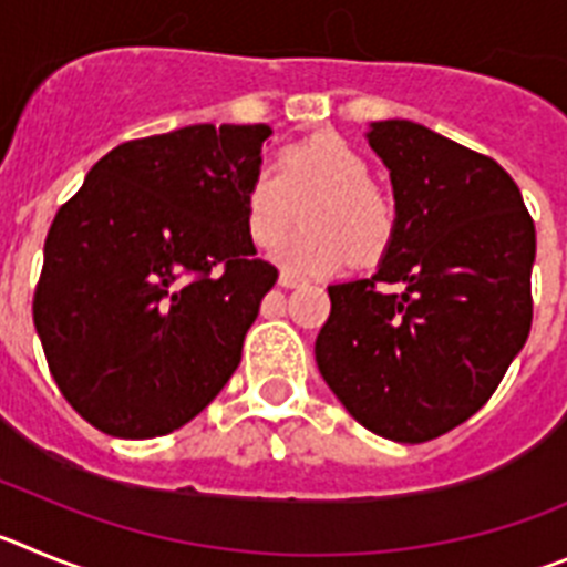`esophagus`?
<instances>
[{
    "label": "esophagus",
    "instance_id": "1",
    "mask_svg": "<svg viewBox=\"0 0 567 567\" xmlns=\"http://www.w3.org/2000/svg\"><path fill=\"white\" fill-rule=\"evenodd\" d=\"M279 285H282V288H299V285H302V279L293 277V274H288V271H282L279 274Z\"/></svg>",
    "mask_w": 567,
    "mask_h": 567
}]
</instances>
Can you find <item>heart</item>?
<instances>
[{
    "mask_svg": "<svg viewBox=\"0 0 567 567\" xmlns=\"http://www.w3.org/2000/svg\"><path fill=\"white\" fill-rule=\"evenodd\" d=\"M309 228L276 237L292 219L295 203ZM246 228L257 246L271 248L285 271L299 277H330L350 257L372 259L386 248L395 228V206L370 181V163L339 135H316L290 146L277 166H259L243 192Z\"/></svg>",
    "mask_w": 567,
    "mask_h": 567,
    "instance_id": "obj_1",
    "label": "heart"
}]
</instances>
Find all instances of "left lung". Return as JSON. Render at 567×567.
<instances>
[{
    "label": "left lung",
    "instance_id": "left-lung-1",
    "mask_svg": "<svg viewBox=\"0 0 567 567\" xmlns=\"http://www.w3.org/2000/svg\"><path fill=\"white\" fill-rule=\"evenodd\" d=\"M367 144L390 169L395 228L370 279L328 288L316 364L361 426L423 443L481 410L523 350L537 231L492 157L401 118L370 124Z\"/></svg>",
    "mask_w": 567,
    "mask_h": 567
}]
</instances>
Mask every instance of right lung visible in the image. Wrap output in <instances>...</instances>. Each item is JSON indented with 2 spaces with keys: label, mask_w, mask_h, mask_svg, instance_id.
Returning <instances> with one entry per match:
<instances>
[{
  "label": "right lung",
  "mask_w": 567,
  "mask_h": 567,
  "mask_svg": "<svg viewBox=\"0 0 567 567\" xmlns=\"http://www.w3.org/2000/svg\"><path fill=\"white\" fill-rule=\"evenodd\" d=\"M265 124H195L115 146L55 214L33 324L61 395L112 437L166 435L212 404L277 268L243 192Z\"/></svg>",
  "instance_id": "1"
}]
</instances>
